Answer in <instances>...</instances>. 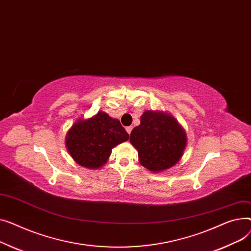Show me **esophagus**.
Listing matches in <instances>:
<instances>
[{
	"instance_id": "esophagus-1",
	"label": "esophagus",
	"mask_w": 251,
	"mask_h": 251,
	"mask_svg": "<svg viewBox=\"0 0 251 251\" xmlns=\"http://www.w3.org/2000/svg\"><path fill=\"white\" fill-rule=\"evenodd\" d=\"M126 131H127V134H130V131H131V129H132V126H126Z\"/></svg>"
}]
</instances>
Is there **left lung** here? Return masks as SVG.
<instances>
[{"mask_svg":"<svg viewBox=\"0 0 251 251\" xmlns=\"http://www.w3.org/2000/svg\"><path fill=\"white\" fill-rule=\"evenodd\" d=\"M129 142L138 151L141 165L157 173L178 163L187 137L184 128L170 113L145 110L141 124L130 132Z\"/></svg>","mask_w":251,"mask_h":251,"instance_id":"1","label":"left lung"}]
</instances>
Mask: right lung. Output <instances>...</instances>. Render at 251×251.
<instances>
[{
  "instance_id": "obj_1",
  "label": "right lung",
  "mask_w": 251,
  "mask_h": 251,
  "mask_svg": "<svg viewBox=\"0 0 251 251\" xmlns=\"http://www.w3.org/2000/svg\"><path fill=\"white\" fill-rule=\"evenodd\" d=\"M128 138L119 120L98 111L89 119H79L73 124L66 135V147L77 164L98 169L106 164L114 147Z\"/></svg>"
}]
</instances>
